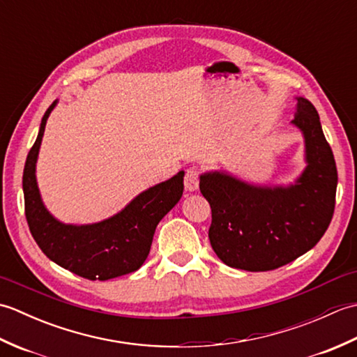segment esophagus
<instances>
[{"mask_svg":"<svg viewBox=\"0 0 357 357\" xmlns=\"http://www.w3.org/2000/svg\"><path fill=\"white\" fill-rule=\"evenodd\" d=\"M184 185H185V190L187 192H196L199 187V173L196 169H188L185 172V178H184Z\"/></svg>","mask_w":357,"mask_h":357,"instance_id":"obj_1","label":"esophagus"}]
</instances>
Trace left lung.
<instances>
[{"label":"left lung","mask_w":357,"mask_h":357,"mask_svg":"<svg viewBox=\"0 0 357 357\" xmlns=\"http://www.w3.org/2000/svg\"><path fill=\"white\" fill-rule=\"evenodd\" d=\"M291 124L304 138L305 169L287 185L248 183L227 170L199 176L211 207L210 244L225 265L247 271L282 267L312 250L335 211L337 170L314 105L296 96Z\"/></svg>","instance_id":"left-lung-1"}]
</instances>
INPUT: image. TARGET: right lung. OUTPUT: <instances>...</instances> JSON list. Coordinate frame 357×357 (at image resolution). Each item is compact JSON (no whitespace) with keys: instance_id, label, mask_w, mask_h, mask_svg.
<instances>
[{"instance_id":"obj_1","label":"right lung","mask_w":357,"mask_h":357,"mask_svg":"<svg viewBox=\"0 0 357 357\" xmlns=\"http://www.w3.org/2000/svg\"><path fill=\"white\" fill-rule=\"evenodd\" d=\"M56 104L58 100L44 113L22 174L30 233L50 261L81 278L107 280L133 273L147 259L156 225L183 196L184 170L164 183L149 187L116 215L100 222L81 225L61 222L44 206L36 183V161L45 123Z\"/></svg>"}]
</instances>
